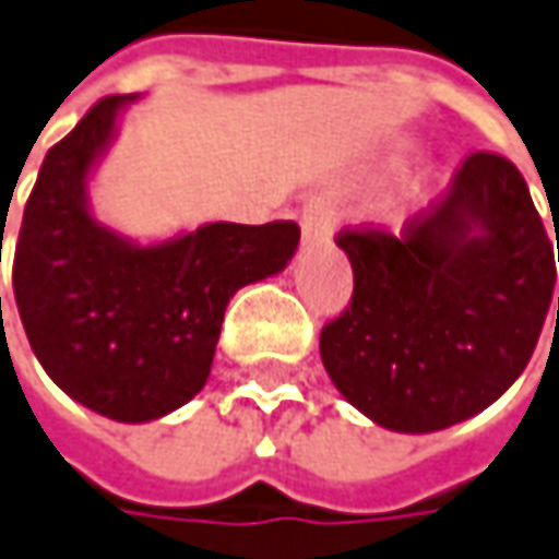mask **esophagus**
<instances>
[{
    "label": "esophagus",
    "mask_w": 559,
    "mask_h": 559,
    "mask_svg": "<svg viewBox=\"0 0 559 559\" xmlns=\"http://www.w3.org/2000/svg\"><path fill=\"white\" fill-rule=\"evenodd\" d=\"M299 223H302V238H306V241H324V238H330L333 226H336V216H333L330 201L311 199L309 204L302 207Z\"/></svg>",
    "instance_id": "34e87169"
}]
</instances>
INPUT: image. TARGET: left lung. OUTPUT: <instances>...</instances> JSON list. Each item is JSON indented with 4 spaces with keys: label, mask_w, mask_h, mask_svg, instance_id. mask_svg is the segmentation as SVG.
I'll list each match as a JSON object with an SVG mask.
<instances>
[{
    "label": "left lung",
    "mask_w": 559,
    "mask_h": 559,
    "mask_svg": "<svg viewBox=\"0 0 559 559\" xmlns=\"http://www.w3.org/2000/svg\"><path fill=\"white\" fill-rule=\"evenodd\" d=\"M336 245L355 290L321 330V360L382 428L423 435L462 423L533 358L557 265L530 186L499 152L465 155L450 192L397 235L345 226Z\"/></svg>",
    "instance_id": "8db88e82"
}]
</instances>
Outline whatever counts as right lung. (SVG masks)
<instances>
[{
	"mask_svg": "<svg viewBox=\"0 0 559 559\" xmlns=\"http://www.w3.org/2000/svg\"><path fill=\"white\" fill-rule=\"evenodd\" d=\"M128 100H97L48 150L26 199L11 281L45 373L100 416L150 423L204 389L231 294L281 272L299 226L211 223L152 248L104 229L88 214L85 180Z\"/></svg>",
	"mask_w": 559,
	"mask_h": 559,
	"instance_id": "right-lung-1",
	"label": "right lung"
}]
</instances>
